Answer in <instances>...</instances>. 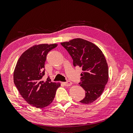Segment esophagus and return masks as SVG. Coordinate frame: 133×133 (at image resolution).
Segmentation results:
<instances>
[{
    "instance_id": "34e87169",
    "label": "esophagus",
    "mask_w": 133,
    "mask_h": 133,
    "mask_svg": "<svg viewBox=\"0 0 133 133\" xmlns=\"http://www.w3.org/2000/svg\"><path fill=\"white\" fill-rule=\"evenodd\" d=\"M63 84H64V85L66 86V87H69V86H70L71 84H72V83L71 81H68L67 82H64V83H63Z\"/></svg>"
}]
</instances>
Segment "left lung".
<instances>
[{"label":"left lung","instance_id":"left-lung-1","mask_svg":"<svg viewBox=\"0 0 133 133\" xmlns=\"http://www.w3.org/2000/svg\"><path fill=\"white\" fill-rule=\"evenodd\" d=\"M61 45L73 59L74 66L82 68L79 84L85 90V96L80 102L92 103L102 95L108 81V66L104 55L97 46L81 38Z\"/></svg>","mask_w":133,"mask_h":133}]
</instances>
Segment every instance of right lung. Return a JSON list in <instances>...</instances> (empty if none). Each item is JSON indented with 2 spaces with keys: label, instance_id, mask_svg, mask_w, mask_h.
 Returning a JSON list of instances; mask_svg holds the SVG:
<instances>
[{
  "label": "right lung",
  "instance_id": "1",
  "mask_svg": "<svg viewBox=\"0 0 133 133\" xmlns=\"http://www.w3.org/2000/svg\"><path fill=\"white\" fill-rule=\"evenodd\" d=\"M57 46L40 44L30 48L21 55L14 69V83L20 95L28 104L37 108L50 105L60 86L49 77L45 81L42 79L47 54Z\"/></svg>",
  "mask_w": 133,
  "mask_h": 133
}]
</instances>
